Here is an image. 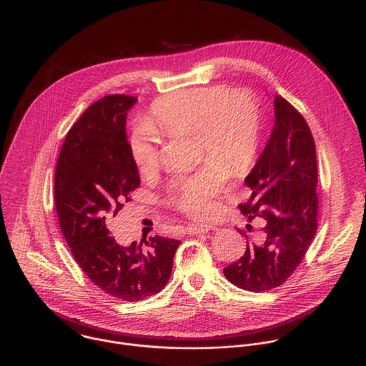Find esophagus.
<instances>
[{
	"instance_id": "obj_1",
	"label": "esophagus",
	"mask_w": 366,
	"mask_h": 366,
	"mask_svg": "<svg viewBox=\"0 0 366 366\" xmlns=\"http://www.w3.org/2000/svg\"><path fill=\"white\" fill-rule=\"evenodd\" d=\"M209 229H212V225H209V224H190L184 228L186 234H189V235L204 234V232H209Z\"/></svg>"
}]
</instances>
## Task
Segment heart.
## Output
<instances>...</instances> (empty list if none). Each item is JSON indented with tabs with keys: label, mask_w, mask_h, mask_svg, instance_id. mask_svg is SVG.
<instances>
[{
	"label": "heart",
	"mask_w": 366,
	"mask_h": 366,
	"mask_svg": "<svg viewBox=\"0 0 366 366\" xmlns=\"http://www.w3.org/2000/svg\"><path fill=\"white\" fill-rule=\"evenodd\" d=\"M148 127L160 137L193 134L200 152L214 157L194 173L174 177L167 187L172 206L190 215H206L227 179L225 167L219 162L238 174L255 155L261 109L248 90L194 87L159 99ZM152 132L137 127L128 139L132 162L144 176L154 173L159 164V144Z\"/></svg>",
	"instance_id": "1"
}]
</instances>
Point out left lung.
<instances>
[{
    "mask_svg": "<svg viewBox=\"0 0 366 366\" xmlns=\"http://www.w3.org/2000/svg\"><path fill=\"white\" fill-rule=\"evenodd\" d=\"M317 157L312 131L303 115L283 97H274V125L252 172L245 177L251 197L238 207L249 222L259 219V234L247 251L224 267L239 289L266 292L283 285L303 261L317 232Z\"/></svg>",
    "mask_w": 366,
    "mask_h": 366,
    "instance_id": "1",
    "label": "left lung"
}]
</instances>
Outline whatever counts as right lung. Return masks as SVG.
<instances>
[{
	"instance_id": "add662e5",
	"label": "right lung",
	"mask_w": 366,
	"mask_h": 366,
	"mask_svg": "<svg viewBox=\"0 0 366 366\" xmlns=\"http://www.w3.org/2000/svg\"><path fill=\"white\" fill-rule=\"evenodd\" d=\"M137 99L111 94L90 105L67 132L54 172V206L74 261L104 293L139 302L169 282L180 241L151 237L119 244L108 224L131 202L141 179L125 122Z\"/></svg>"
}]
</instances>
